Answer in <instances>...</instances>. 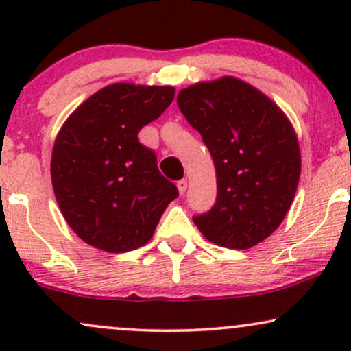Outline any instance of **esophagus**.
<instances>
[{
	"label": "esophagus",
	"instance_id": "obj_1",
	"mask_svg": "<svg viewBox=\"0 0 351 351\" xmlns=\"http://www.w3.org/2000/svg\"><path fill=\"white\" fill-rule=\"evenodd\" d=\"M176 188H178L180 195H184V191H186V188H188V181L186 180H180L178 183H176Z\"/></svg>",
	"mask_w": 351,
	"mask_h": 351
}]
</instances>
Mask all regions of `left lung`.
Listing matches in <instances>:
<instances>
[{
  "label": "left lung",
  "mask_w": 351,
  "mask_h": 351,
  "mask_svg": "<svg viewBox=\"0 0 351 351\" xmlns=\"http://www.w3.org/2000/svg\"><path fill=\"white\" fill-rule=\"evenodd\" d=\"M216 167V204L193 217L208 241L249 249L280 226L300 180V145L284 110L244 80L223 75L178 94Z\"/></svg>",
  "instance_id": "1"
}]
</instances>
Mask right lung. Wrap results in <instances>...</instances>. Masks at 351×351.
<instances>
[{"mask_svg":"<svg viewBox=\"0 0 351 351\" xmlns=\"http://www.w3.org/2000/svg\"><path fill=\"white\" fill-rule=\"evenodd\" d=\"M173 86L115 82L84 100L56 136L51 180L64 219L106 252L142 247L178 189L138 132L173 102Z\"/></svg>","mask_w":351,"mask_h":351,"instance_id":"add662e5","label":"right lung"}]
</instances>
